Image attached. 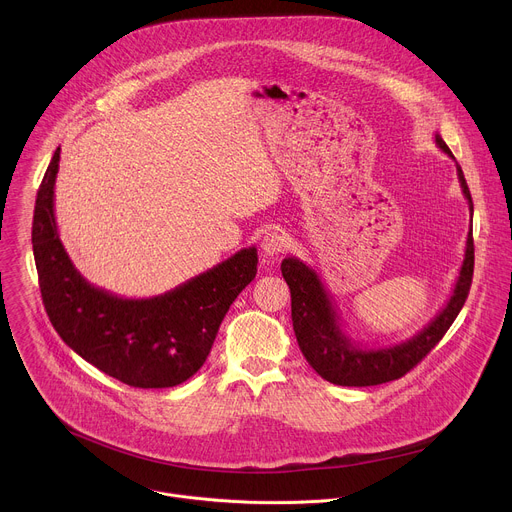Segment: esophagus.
I'll return each mask as SVG.
<instances>
[{"label": "esophagus", "mask_w": 512, "mask_h": 512, "mask_svg": "<svg viewBox=\"0 0 512 512\" xmlns=\"http://www.w3.org/2000/svg\"><path fill=\"white\" fill-rule=\"evenodd\" d=\"M289 247V237L283 231H269L261 241V251L267 257H277Z\"/></svg>", "instance_id": "34e87169"}]
</instances>
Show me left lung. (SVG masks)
Segmentation results:
<instances>
[{
  "mask_svg": "<svg viewBox=\"0 0 512 512\" xmlns=\"http://www.w3.org/2000/svg\"><path fill=\"white\" fill-rule=\"evenodd\" d=\"M435 143L437 148L454 160L440 133H435ZM456 170L472 214L474 204L464 172L458 164ZM281 275L289 285L294 332L302 354L310 362V367L322 379L342 387L383 385L407 375L415 364L421 362V358H425V354L444 338V334L460 314L468 298L474 275L472 229L466 239L464 261L448 304L421 332L393 346L367 348L352 342V338H348V334L342 330L340 314L336 312L320 275L298 257H287L281 261Z\"/></svg>",
  "mask_w": 512,
  "mask_h": 512,
  "instance_id": "8db88e82",
  "label": "left lung"
}]
</instances>
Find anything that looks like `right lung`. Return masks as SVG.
<instances>
[{"label":"right lung","mask_w":512,"mask_h":512,"mask_svg":"<svg viewBox=\"0 0 512 512\" xmlns=\"http://www.w3.org/2000/svg\"><path fill=\"white\" fill-rule=\"evenodd\" d=\"M60 148L42 178L32 247L46 314L58 336L105 375L139 389L176 387L208 356L231 304L255 279L257 249L184 281L162 296L129 300L89 283L58 237L54 184Z\"/></svg>","instance_id":"1"}]
</instances>
